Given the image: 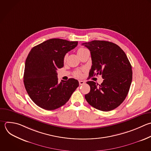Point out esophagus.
<instances>
[{
	"label": "esophagus",
	"mask_w": 151,
	"mask_h": 151,
	"mask_svg": "<svg viewBox=\"0 0 151 151\" xmlns=\"http://www.w3.org/2000/svg\"><path fill=\"white\" fill-rule=\"evenodd\" d=\"M84 83H85V82H84V81H82V80H80V81H79V84H80V85H83Z\"/></svg>",
	"instance_id": "1"
}]
</instances>
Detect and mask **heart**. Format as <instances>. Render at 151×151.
<instances>
[{"mask_svg": "<svg viewBox=\"0 0 151 151\" xmlns=\"http://www.w3.org/2000/svg\"><path fill=\"white\" fill-rule=\"evenodd\" d=\"M86 50V48H79L78 50V51H77V54H79V53H80L81 52H82V51H83L84 50ZM65 58H64V59H65ZM74 75L76 76H77V77H79L80 76V72H78V71H76L75 73H74Z\"/></svg>", "mask_w": 151, "mask_h": 151, "instance_id": "obj_1", "label": "heart"}]
</instances>
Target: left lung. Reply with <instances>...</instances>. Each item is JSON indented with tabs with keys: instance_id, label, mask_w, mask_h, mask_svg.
Returning <instances> with one entry per match:
<instances>
[{
	"instance_id": "1",
	"label": "left lung",
	"mask_w": 151,
	"mask_h": 151,
	"mask_svg": "<svg viewBox=\"0 0 151 151\" xmlns=\"http://www.w3.org/2000/svg\"><path fill=\"white\" fill-rule=\"evenodd\" d=\"M82 45L91 53L89 76L99 74L104 79L100 85L93 81L87 82L90 91L85 99L99 110H112L123 103L128 94L132 80L131 64L124 52L113 42L94 40Z\"/></svg>"
}]
</instances>
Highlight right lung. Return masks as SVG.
I'll use <instances>...</instances> for the list:
<instances>
[{"label": "right lung", "mask_w": 151, "mask_h": 151, "mask_svg": "<svg viewBox=\"0 0 151 151\" xmlns=\"http://www.w3.org/2000/svg\"><path fill=\"white\" fill-rule=\"evenodd\" d=\"M77 44V41L53 38L30 51L25 61L24 83L29 96L39 107L47 110L61 107L78 87L74 78L58 83L57 72L64 67L65 54Z\"/></svg>", "instance_id": "1"}]
</instances>
